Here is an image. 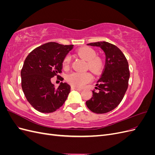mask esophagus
<instances>
[{
  "instance_id": "1",
  "label": "esophagus",
  "mask_w": 155,
  "mask_h": 155,
  "mask_svg": "<svg viewBox=\"0 0 155 155\" xmlns=\"http://www.w3.org/2000/svg\"><path fill=\"white\" fill-rule=\"evenodd\" d=\"M71 89H72V90H76V91H81V88H76V87H72Z\"/></svg>"
}]
</instances>
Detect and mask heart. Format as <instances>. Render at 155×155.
I'll return each mask as SVG.
<instances>
[{"label":"heart","instance_id":"heart-1","mask_svg":"<svg viewBox=\"0 0 155 155\" xmlns=\"http://www.w3.org/2000/svg\"><path fill=\"white\" fill-rule=\"evenodd\" d=\"M79 57L87 61L88 68L93 72L98 73L102 68L103 61L101 58L96 57V51L90 47H83L76 51ZM70 57L67 55L64 57L63 65L64 68H68L70 63ZM92 79V75L88 72H73L67 76L68 82L73 87L81 88L86 84L91 82Z\"/></svg>","mask_w":155,"mask_h":155}]
</instances>
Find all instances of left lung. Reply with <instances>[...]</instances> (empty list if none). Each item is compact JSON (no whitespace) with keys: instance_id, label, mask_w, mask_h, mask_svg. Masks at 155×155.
Returning a JSON list of instances; mask_svg holds the SVG:
<instances>
[{"instance_id":"obj_1","label":"left lung","mask_w":155,"mask_h":155,"mask_svg":"<svg viewBox=\"0 0 155 155\" xmlns=\"http://www.w3.org/2000/svg\"><path fill=\"white\" fill-rule=\"evenodd\" d=\"M87 45L100 48L105 55V64L101 78L92 91L87 107L97 114H104L114 109L122 100L128 87L130 77L129 64L124 54L117 46L108 42H96Z\"/></svg>"}]
</instances>
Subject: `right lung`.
<instances>
[{
  "instance_id": "1",
  "label": "right lung",
  "mask_w": 155,
  "mask_h": 155,
  "mask_svg": "<svg viewBox=\"0 0 155 155\" xmlns=\"http://www.w3.org/2000/svg\"><path fill=\"white\" fill-rule=\"evenodd\" d=\"M73 46L50 42L31 51L25 60L21 72V86L27 101L35 110L53 112L67 99L70 86L61 82L55 88L51 78L61 72L63 59Z\"/></svg>"
}]
</instances>
